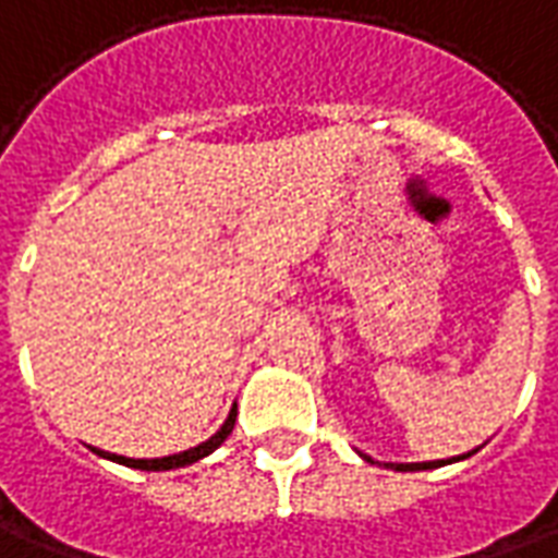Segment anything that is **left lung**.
Instances as JSON below:
<instances>
[{
    "label": "left lung",
    "mask_w": 558,
    "mask_h": 558,
    "mask_svg": "<svg viewBox=\"0 0 558 558\" xmlns=\"http://www.w3.org/2000/svg\"><path fill=\"white\" fill-rule=\"evenodd\" d=\"M368 459V456H365ZM372 462V459H368ZM444 462H423V465H396V471H426V469H438Z\"/></svg>",
    "instance_id": "8db88e82"
}]
</instances>
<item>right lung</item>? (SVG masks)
Listing matches in <instances>:
<instances>
[{
  "label": "right lung",
  "mask_w": 558,
  "mask_h": 558,
  "mask_svg": "<svg viewBox=\"0 0 558 558\" xmlns=\"http://www.w3.org/2000/svg\"><path fill=\"white\" fill-rule=\"evenodd\" d=\"M235 408H232V414L226 416L223 428L214 435V438H208L205 444H198V447H193V450H184V453H174V456H162V459H126V456H111V453H102V450H96V453L108 456V459H114V462H120V465H130V469H142V471H169V469H184V465H190V462H196V459H202V456H208L211 450H217L220 444L229 438V432H232V426H235Z\"/></svg>",
  "instance_id": "obj_1"
}]
</instances>
